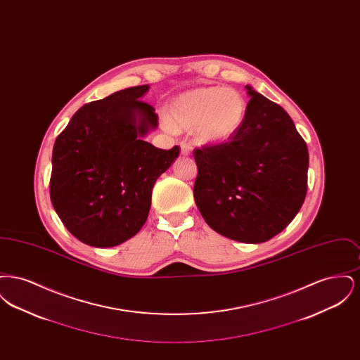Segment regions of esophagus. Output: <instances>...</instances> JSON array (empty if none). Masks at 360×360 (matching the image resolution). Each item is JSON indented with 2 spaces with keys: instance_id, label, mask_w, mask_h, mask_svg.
Here are the masks:
<instances>
[{
  "instance_id": "obj_1",
  "label": "esophagus",
  "mask_w": 360,
  "mask_h": 360,
  "mask_svg": "<svg viewBox=\"0 0 360 360\" xmlns=\"http://www.w3.org/2000/svg\"><path fill=\"white\" fill-rule=\"evenodd\" d=\"M191 151H193V148H191L190 144H188V143H181V154L184 155V156H188V155L191 154Z\"/></svg>"
}]
</instances>
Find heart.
<instances>
[{"mask_svg":"<svg viewBox=\"0 0 360 360\" xmlns=\"http://www.w3.org/2000/svg\"><path fill=\"white\" fill-rule=\"evenodd\" d=\"M245 116L247 101L240 91L207 86L172 98L163 127L169 132H194L200 144H220L239 134Z\"/></svg>","mask_w":360,"mask_h":360,"instance_id":"heart-1","label":"heart"}]
</instances>
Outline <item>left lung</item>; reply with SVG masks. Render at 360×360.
Returning a JSON list of instances; mask_svg holds the SVG:
<instances>
[{
	"label": "left lung",
	"instance_id": "8db88e82",
	"mask_svg": "<svg viewBox=\"0 0 360 360\" xmlns=\"http://www.w3.org/2000/svg\"><path fill=\"white\" fill-rule=\"evenodd\" d=\"M251 100L239 134L194 150V200L228 239L263 243L282 232L305 201L309 153L290 116L245 86Z\"/></svg>",
	"mask_w": 360,
	"mask_h": 360
}]
</instances>
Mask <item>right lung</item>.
Returning a JSON list of instances; mask_svg holds the SVG:
<instances>
[{
	"label": "right lung",
	"instance_id": "obj_1",
	"mask_svg": "<svg viewBox=\"0 0 360 360\" xmlns=\"http://www.w3.org/2000/svg\"><path fill=\"white\" fill-rule=\"evenodd\" d=\"M134 86L86 103L56 137L50 195L70 233L91 247H115L135 236L151 207L155 181L181 148L143 140L158 127L155 109Z\"/></svg>",
	"mask_w": 360,
	"mask_h": 360
}]
</instances>
